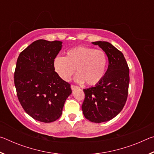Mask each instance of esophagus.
I'll return each instance as SVG.
<instances>
[{
	"label": "esophagus",
	"instance_id": "34e87169",
	"mask_svg": "<svg viewBox=\"0 0 154 154\" xmlns=\"http://www.w3.org/2000/svg\"><path fill=\"white\" fill-rule=\"evenodd\" d=\"M71 89H72V90H75V89H77V88H79V87L77 86V85H71Z\"/></svg>",
	"mask_w": 154,
	"mask_h": 154
}]
</instances>
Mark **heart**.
<instances>
[{
	"label": "heart",
	"mask_w": 154,
	"mask_h": 154,
	"mask_svg": "<svg viewBox=\"0 0 154 154\" xmlns=\"http://www.w3.org/2000/svg\"><path fill=\"white\" fill-rule=\"evenodd\" d=\"M107 59L105 52L88 47H77L68 50L66 56H57L54 67L58 76L65 82L71 79L77 70L75 80L95 85L100 82L105 73Z\"/></svg>",
	"instance_id": "1"
}]
</instances>
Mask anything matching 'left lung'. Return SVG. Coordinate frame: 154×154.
<instances>
[{"instance_id":"left-lung-1","label":"left lung","mask_w":154,"mask_h":154,"mask_svg":"<svg viewBox=\"0 0 154 154\" xmlns=\"http://www.w3.org/2000/svg\"><path fill=\"white\" fill-rule=\"evenodd\" d=\"M105 51L108 69L102 80L94 86L83 90L82 111L85 118L94 123L111 120L120 113L128 97L129 68L123 54L109 42H92Z\"/></svg>"}]
</instances>
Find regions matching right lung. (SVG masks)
I'll list each match as a JSON object with an SVG mask.
<instances>
[{"instance_id":"obj_1","label":"right lung","mask_w":154,"mask_h":154,"mask_svg":"<svg viewBox=\"0 0 154 154\" xmlns=\"http://www.w3.org/2000/svg\"><path fill=\"white\" fill-rule=\"evenodd\" d=\"M62 42L39 39L20 54L14 73V83L21 105L33 119L49 123L62 113L71 85L55 72L54 60Z\"/></svg>"}]
</instances>
